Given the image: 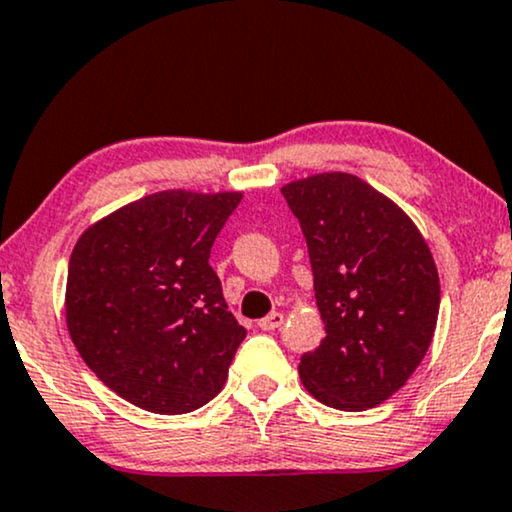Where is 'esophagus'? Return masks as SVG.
<instances>
[{
  "mask_svg": "<svg viewBox=\"0 0 512 512\" xmlns=\"http://www.w3.org/2000/svg\"><path fill=\"white\" fill-rule=\"evenodd\" d=\"M283 326V314L281 312H271L269 316H264L260 321L262 331H276V328Z\"/></svg>",
  "mask_w": 512,
  "mask_h": 512,
  "instance_id": "1",
  "label": "esophagus"
}]
</instances>
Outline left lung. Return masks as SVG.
<instances>
[{
  "label": "left lung",
  "mask_w": 512,
  "mask_h": 512,
  "mask_svg": "<svg viewBox=\"0 0 512 512\" xmlns=\"http://www.w3.org/2000/svg\"><path fill=\"white\" fill-rule=\"evenodd\" d=\"M302 226L326 338L300 357L309 394L340 411L392 397L428 352L439 276L416 224L354 174L283 186Z\"/></svg>",
  "instance_id": "obj_1"
}]
</instances>
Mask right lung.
Wrapping results in <instances>:
<instances>
[{
  "label": "right lung",
  "mask_w": 512,
  "mask_h": 512,
  "mask_svg": "<svg viewBox=\"0 0 512 512\" xmlns=\"http://www.w3.org/2000/svg\"><path fill=\"white\" fill-rule=\"evenodd\" d=\"M238 203L241 193H153L77 241L66 288L70 338L129 404L174 416L224 387L245 328L226 309L210 250Z\"/></svg>",
  "instance_id": "obj_1"
}]
</instances>
